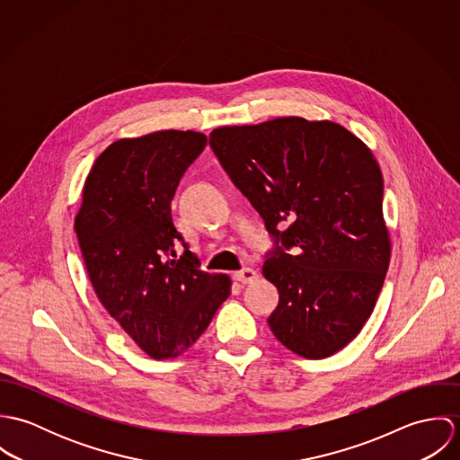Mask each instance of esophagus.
I'll list each match as a JSON object with an SVG mask.
<instances>
[{"instance_id":"34e87169","label":"esophagus","mask_w":460,"mask_h":460,"mask_svg":"<svg viewBox=\"0 0 460 460\" xmlns=\"http://www.w3.org/2000/svg\"><path fill=\"white\" fill-rule=\"evenodd\" d=\"M234 278L239 281V283H253L257 278H259V272L255 270V269H252V267H244V269H241V270H237L235 274H234Z\"/></svg>"}]
</instances>
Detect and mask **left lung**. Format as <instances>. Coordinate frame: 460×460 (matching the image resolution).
<instances>
[{"label": "left lung", "mask_w": 460, "mask_h": 460, "mask_svg": "<svg viewBox=\"0 0 460 460\" xmlns=\"http://www.w3.org/2000/svg\"><path fill=\"white\" fill-rule=\"evenodd\" d=\"M208 143L274 241L269 328L303 358L338 352L372 315L390 265L374 154L345 128L301 117L217 128Z\"/></svg>", "instance_id": "left-lung-1"}]
</instances>
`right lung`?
<instances>
[{
	"mask_svg": "<svg viewBox=\"0 0 460 460\" xmlns=\"http://www.w3.org/2000/svg\"><path fill=\"white\" fill-rule=\"evenodd\" d=\"M205 145L201 132L173 129L111 143L74 221L99 301L154 359L188 350L230 296V278L201 270L172 219L177 186Z\"/></svg>",
	"mask_w": 460,
	"mask_h": 460,
	"instance_id": "add662e5",
	"label": "right lung"
}]
</instances>
